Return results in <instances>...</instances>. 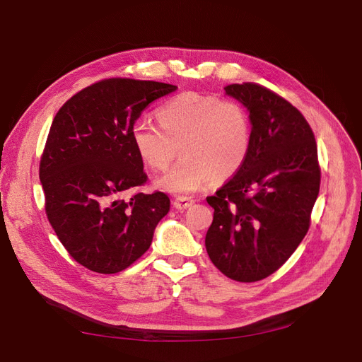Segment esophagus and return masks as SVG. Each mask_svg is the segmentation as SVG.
Here are the masks:
<instances>
[{"instance_id":"esophagus-1","label":"esophagus","mask_w":362,"mask_h":362,"mask_svg":"<svg viewBox=\"0 0 362 362\" xmlns=\"http://www.w3.org/2000/svg\"><path fill=\"white\" fill-rule=\"evenodd\" d=\"M194 204V199L187 198V196H178V198H175L173 201V206L177 208V210H185V208H189Z\"/></svg>"}]
</instances>
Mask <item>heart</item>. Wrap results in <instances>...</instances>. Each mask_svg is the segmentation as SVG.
<instances>
[{
	"mask_svg": "<svg viewBox=\"0 0 362 362\" xmlns=\"http://www.w3.org/2000/svg\"><path fill=\"white\" fill-rule=\"evenodd\" d=\"M158 124L137 119L131 139L140 158L156 170L166 169L181 149V160L157 180V187L190 194L216 180L235 175L247 158L252 128L243 105L217 96L184 92L164 103Z\"/></svg>",
	"mask_w": 362,
	"mask_h": 362,
	"instance_id": "b5f03b06",
	"label": "heart"
}]
</instances>
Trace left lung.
I'll list each match as a JSON object with an SVG mask.
<instances>
[{
	"instance_id": "1",
	"label": "left lung",
	"mask_w": 362,
	"mask_h": 362,
	"mask_svg": "<svg viewBox=\"0 0 362 362\" xmlns=\"http://www.w3.org/2000/svg\"><path fill=\"white\" fill-rule=\"evenodd\" d=\"M243 104L252 125L246 161L208 196L214 208L205 247L213 264L238 282L276 272L308 233L320 190L313 129L298 108L259 84L225 87Z\"/></svg>"
}]
</instances>
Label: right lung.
Segmentation results:
<instances>
[{"label":"right lung","instance_id":"obj_1","mask_svg":"<svg viewBox=\"0 0 362 362\" xmlns=\"http://www.w3.org/2000/svg\"><path fill=\"white\" fill-rule=\"evenodd\" d=\"M173 84L110 78L63 104L52 120L39 177L51 226L69 255L98 273H117L149 249L169 213L168 194L136 193L146 182L131 128Z\"/></svg>","mask_w":362,"mask_h":362}]
</instances>
